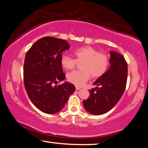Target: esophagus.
<instances>
[{
  "label": "esophagus",
  "instance_id": "1",
  "mask_svg": "<svg viewBox=\"0 0 148 148\" xmlns=\"http://www.w3.org/2000/svg\"><path fill=\"white\" fill-rule=\"evenodd\" d=\"M81 89V87H80L76 86V90H79V89Z\"/></svg>",
  "mask_w": 148,
  "mask_h": 148
}]
</instances>
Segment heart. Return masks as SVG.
I'll list each match as a JSON object with an SVG mask.
<instances>
[{
  "mask_svg": "<svg viewBox=\"0 0 148 148\" xmlns=\"http://www.w3.org/2000/svg\"><path fill=\"white\" fill-rule=\"evenodd\" d=\"M75 59L66 55L62 56L61 66L66 70H72L76 66L77 62H82V70L71 72L67 74V79L76 86H82L91 76L97 78L106 73L110 64L109 57L106 53L90 46H85L74 50Z\"/></svg>",
  "mask_w": 148,
  "mask_h": 148,
  "instance_id": "1",
  "label": "heart"
}]
</instances>
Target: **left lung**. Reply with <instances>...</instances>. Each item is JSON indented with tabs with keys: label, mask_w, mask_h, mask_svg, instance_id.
Masks as SVG:
<instances>
[{
	"label": "left lung",
	"mask_w": 148,
	"mask_h": 148,
	"mask_svg": "<svg viewBox=\"0 0 148 148\" xmlns=\"http://www.w3.org/2000/svg\"><path fill=\"white\" fill-rule=\"evenodd\" d=\"M110 68L94 83L101 87L90 89L89 98L83 101L85 109L93 115L103 114L113 108L126 88L127 62L117 52L110 51Z\"/></svg>",
	"instance_id": "8db88e82"
}]
</instances>
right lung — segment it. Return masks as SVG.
I'll list each match as a JSON object with an SVG mask.
<instances>
[{
  "label": "right lung",
  "instance_id": "1",
  "mask_svg": "<svg viewBox=\"0 0 148 148\" xmlns=\"http://www.w3.org/2000/svg\"><path fill=\"white\" fill-rule=\"evenodd\" d=\"M69 48L64 40L46 36L35 42L26 53L25 88L32 104L44 113L61 111L76 89L69 82L55 86L65 78L61 58L62 52Z\"/></svg>",
  "mask_w": 148,
  "mask_h": 148
}]
</instances>
